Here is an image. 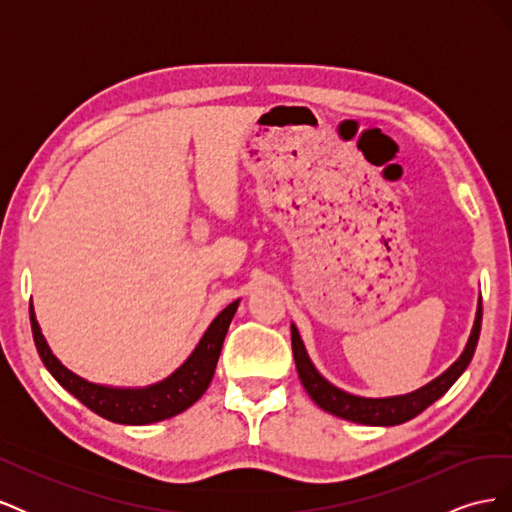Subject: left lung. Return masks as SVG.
<instances>
[{
	"instance_id": "obj_1",
	"label": "left lung",
	"mask_w": 512,
	"mask_h": 512,
	"mask_svg": "<svg viewBox=\"0 0 512 512\" xmlns=\"http://www.w3.org/2000/svg\"><path fill=\"white\" fill-rule=\"evenodd\" d=\"M480 320H483V307H480V301H478L474 327L459 359L448 367L444 374H440L436 380L427 382L425 386H421V389L406 395H395V397H359V395L337 389L335 384H331L327 378L320 376V371L314 367L294 324H290L292 354H294V363H297L299 378H301V384L305 386L307 395L312 397L316 401V406H320L324 412H331L352 423L391 427V425L406 423L416 414H421L425 408L433 404V401L440 399L448 389H451L455 380L463 374V371H466L478 344Z\"/></svg>"
}]
</instances>
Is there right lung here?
<instances>
[{
	"mask_svg": "<svg viewBox=\"0 0 512 512\" xmlns=\"http://www.w3.org/2000/svg\"><path fill=\"white\" fill-rule=\"evenodd\" d=\"M237 307L239 299L222 309L218 318L209 324L205 335L200 337L194 352L173 374L156 384L138 386V389H119V386L96 384L76 376L74 371L59 363L49 344H46L32 303H29V320H32L34 342L44 367L51 371V376L70 395L79 399L91 412L106 418V421L119 425H149L181 414L203 397L215 374V365H218L220 359L224 337Z\"/></svg>",
	"mask_w": 512,
	"mask_h": 512,
	"instance_id": "add662e5",
	"label": "right lung"
}]
</instances>
